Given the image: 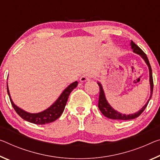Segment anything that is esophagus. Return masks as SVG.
I'll list each match as a JSON object with an SVG mask.
<instances>
[{"instance_id": "34e87169", "label": "esophagus", "mask_w": 160, "mask_h": 160, "mask_svg": "<svg viewBox=\"0 0 160 160\" xmlns=\"http://www.w3.org/2000/svg\"><path fill=\"white\" fill-rule=\"evenodd\" d=\"M80 80V82H88V81H90V76L88 74H84L81 76Z\"/></svg>"}]
</instances>
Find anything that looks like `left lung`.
Instances as JSON below:
<instances>
[{
  "instance_id": "1",
  "label": "left lung",
  "mask_w": 160,
  "mask_h": 160,
  "mask_svg": "<svg viewBox=\"0 0 160 160\" xmlns=\"http://www.w3.org/2000/svg\"><path fill=\"white\" fill-rule=\"evenodd\" d=\"M131 47L132 49L133 50V52L138 53L140 56L143 58L144 61L147 63V65H148L149 70V82H150V90H151V95L150 98H149V100L148 102L145 104V105L140 110H139L138 112L134 114H130V115H125V114H121L118 112V111L114 110V109L111 107V106L109 105L108 102L107 100H106L105 93H104V91L102 89V85L100 82H98L99 85V88H100V95H99V100H98V108L100 109V112L102 113L104 116L107 117V118L110 119H112V120H132V119H135L138 118L139 115H141L142 113L143 112V111L145 110V108L148 106L149 101L152 98V92H153V78H152V71L151 65L149 64V60L148 57H147V55L144 53L142 50L138 46L135 42H134L132 40H131Z\"/></svg>"
}]
</instances>
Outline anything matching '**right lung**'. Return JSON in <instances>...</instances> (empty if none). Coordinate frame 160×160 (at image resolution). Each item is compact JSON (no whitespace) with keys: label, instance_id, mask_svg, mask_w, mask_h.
<instances>
[{"label":"right lung","instance_id":"add662e5","mask_svg":"<svg viewBox=\"0 0 160 160\" xmlns=\"http://www.w3.org/2000/svg\"><path fill=\"white\" fill-rule=\"evenodd\" d=\"M78 84V81H75V82H72V84H70L66 89L63 91L61 95L56 100V102L50 106L49 108H48L47 110L42 111L41 112L33 114L25 112V111L22 110V109L17 107L11 100L8 88V87L7 92L8 94L12 108H14V110H16L18 115L21 118L23 119L24 120L35 124V125H45V124L52 122H54L60 118V115L62 114L63 111H64L65 107L66 105L68 99L70 92L77 87Z\"/></svg>","mask_w":160,"mask_h":160}]
</instances>
